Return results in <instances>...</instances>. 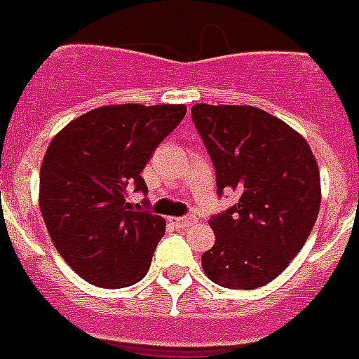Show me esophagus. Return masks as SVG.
Listing matches in <instances>:
<instances>
[{
  "mask_svg": "<svg viewBox=\"0 0 359 359\" xmlns=\"http://www.w3.org/2000/svg\"><path fill=\"white\" fill-rule=\"evenodd\" d=\"M172 220V224H175L177 228H187V226H191L197 222V218L193 215L189 216H174V218H170Z\"/></svg>",
  "mask_w": 359,
  "mask_h": 359,
  "instance_id": "esophagus-1",
  "label": "esophagus"
}]
</instances>
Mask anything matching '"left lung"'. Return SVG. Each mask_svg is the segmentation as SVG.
Masks as SVG:
<instances>
[{
  "label": "left lung",
  "mask_w": 359,
  "mask_h": 359,
  "mask_svg": "<svg viewBox=\"0 0 359 359\" xmlns=\"http://www.w3.org/2000/svg\"><path fill=\"white\" fill-rule=\"evenodd\" d=\"M191 118L215 164L218 195L240 193L238 205L208 220L215 245L201 257L203 271L224 288H261L313 230L317 160L302 135L255 106L195 104Z\"/></svg>",
  "instance_id": "1"
}]
</instances>
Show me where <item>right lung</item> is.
<instances>
[{
  "instance_id": "obj_1",
  "label": "right lung",
  "mask_w": 359,
  "mask_h": 359,
  "mask_svg": "<svg viewBox=\"0 0 359 359\" xmlns=\"http://www.w3.org/2000/svg\"><path fill=\"white\" fill-rule=\"evenodd\" d=\"M184 104L102 106L69 121L40 168V212L63 261L100 288H126L149 273L166 220L133 210L147 193L143 168L184 119Z\"/></svg>"
}]
</instances>
